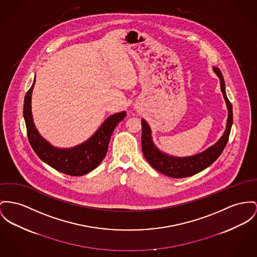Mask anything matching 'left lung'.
I'll list each match as a JSON object with an SVG mask.
<instances>
[{
    "label": "left lung",
    "instance_id": "left-lung-1",
    "mask_svg": "<svg viewBox=\"0 0 257 257\" xmlns=\"http://www.w3.org/2000/svg\"><path fill=\"white\" fill-rule=\"evenodd\" d=\"M213 71L220 80V87L222 91L225 102L228 108V119L226 128L220 139L212 146L207 148L204 152L194 156L177 158L161 152L153 143L151 137V128L149 124L142 119V152L146 158L147 162L154 168L155 170L161 173L170 176L172 178H183L192 176L200 171H204L214 163L221 153L228 142L232 123H233V109L232 104L229 101L225 91V82L223 79L222 73L219 69L213 67Z\"/></svg>",
    "mask_w": 257,
    "mask_h": 257
}]
</instances>
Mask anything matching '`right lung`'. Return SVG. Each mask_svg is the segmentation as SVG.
Returning a JSON list of instances; mask_svg holds the SVG:
<instances>
[{"label":"right lung","mask_w":257,"mask_h":257,"mask_svg":"<svg viewBox=\"0 0 257 257\" xmlns=\"http://www.w3.org/2000/svg\"><path fill=\"white\" fill-rule=\"evenodd\" d=\"M33 83L24 98L23 117L27 136L35 153L54 170L72 176H81L93 171L102 162L108 150L111 136L120 120L126 116L124 111L108 117L96 133L84 143L73 148H56L41 137L33 122L31 111V95Z\"/></svg>","instance_id":"right-lung-1"}]
</instances>
